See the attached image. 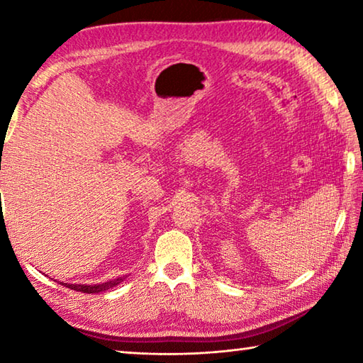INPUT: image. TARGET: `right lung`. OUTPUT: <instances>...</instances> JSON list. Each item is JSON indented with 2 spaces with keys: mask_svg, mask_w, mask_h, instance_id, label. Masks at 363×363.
Returning <instances> with one entry per match:
<instances>
[{
  "mask_svg": "<svg viewBox=\"0 0 363 363\" xmlns=\"http://www.w3.org/2000/svg\"><path fill=\"white\" fill-rule=\"evenodd\" d=\"M126 279V275H123V277H116L112 280H107L104 281V284H94V285H82V284H64V281H60V285H64L67 288H70V290H75V291H82V293H88V294H94V293H102V291H107L110 288L116 286L118 284H121L123 280Z\"/></svg>",
  "mask_w": 363,
  "mask_h": 363,
  "instance_id": "right-lung-1",
  "label": "right lung"
}]
</instances>
